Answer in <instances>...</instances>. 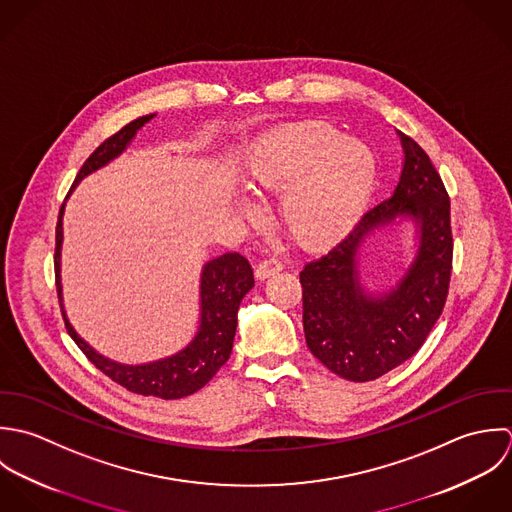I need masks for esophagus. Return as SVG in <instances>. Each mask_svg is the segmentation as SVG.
Segmentation results:
<instances>
[{
    "mask_svg": "<svg viewBox=\"0 0 512 512\" xmlns=\"http://www.w3.org/2000/svg\"><path fill=\"white\" fill-rule=\"evenodd\" d=\"M283 261L279 259V257H269V259H263L257 267H255V275L259 277V279H267V277H271V275H275V273H279V271H283Z\"/></svg>",
    "mask_w": 512,
    "mask_h": 512,
    "instance_id": "esophagus-1",
    "label": "esophagus"
}]
</instances>
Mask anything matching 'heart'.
Wrapping results in <instances>:
<instances>
[{
	"mask_svg": "<svg viewBox=\"0 0 512 512\" xmlns=\"http://www.w3.org/2000/svg\"><path fill=\"white\" fill-rule=\"evenodd\" d=\"M259 192H283L279 213L289 235L322 245L352 227L376 182L372 150L336 128L303 122L273 134L251 164Z\"/></svg>",
	"mask_w": 512,
	"mask_h": 512,
	"instance_id": "1",
	"label": "heart"
}]
</instances>
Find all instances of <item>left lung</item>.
I'll return each mask as SVG.
<instances>
[{
  "label": "left lung",
  "mask_w": 512,
  "mask_h": 512,
  "mask_svg": "<svg viewBox=\"0 0 512 512\" xmlns=\"http://www.w3.org/2000/svg\"><path fill=\"white\" fill-rule=\"evenodd\" d=\"M400 136L406 160L394 196L368 209L338 243L301 271L308 350L350 382L376 380L409 360L423 346L449 293V194L425 150L406 134ZM400 210L420 223L418 257L394 292L370 298L357 281L355 251L372 226Z\"/></svg>",
  "instance_id": "obj_1"
}]
</instances>
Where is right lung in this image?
<instances>
[{
    "label": "right lung",
    "mask_w": 512,
    "mask_h": 512,
    "mask_svg": "<svg viewBox=\"0 0 512 512\" xmlns=\"http://www.w3.org/2000/svg\"><path fill=\"white\" fill-rule=\"evenodd\" d=\"M154 114L140 116L128 122L124 128L108 136L103 144L87 158L81 166L75 184L71 190L91 172L99 170L106 162L116 158L126 144L132 140L136 130L144 126ZM63 205L59 209V219L55 227V285L57 297L63 312L65 328L83 354L108 376L112 382L120 384L132 394L154 396L162 400H178L190 396L204 388L205 384L217 374V370L229 360L233 348V336L237 328V310L241 299L255 285L253 269L249 261L239 253H223L209 263H205L202 273V324L198 336L192 344L176 356H170L160 362L144 366H124L112 360H106L97 354L69 324L61 303V281H59V255L63 241Z\"/></svg>",
    "instance_id": "add662e5"
}]
</instances>
